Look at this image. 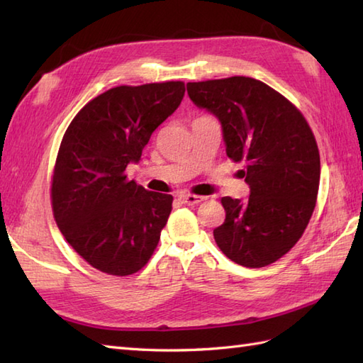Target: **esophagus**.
Instances as JSON below:
<instances>
[{
	"label": "esophagus",
	"mask_w": 363,
	"mask_h": 363,
	"mask_svg": "<svg viewBox=\"0 0 363 363\" xmlns=\"http://www.w3.org/2000/svg\"><path fill=\"white\" fill-rule=\"evenodd\" d=\"M179 199L186 206H195V204H199L201 201H204L206 198L199 196V195H181Z\"/></svg>",
	"instance_id": "34e87169"
}]
</instances>
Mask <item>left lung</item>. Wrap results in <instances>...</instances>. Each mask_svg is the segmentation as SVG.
I'll return each mask as SVG.
<instances>
[{
	"label": "left lung",
	"mask_w": 363,
	"mask_h": 363,
	"mask_svg": "<svg viewBox=\"0 0 363 363\" xmlns=\"http://www.w3.org/2000/svg\"><path fill=\"white\" fill-rule=\"evenodd\" d=\"M196 106L221 121L228 157L250 198H221L225 223L213 238L238 265L262 268L287 254L303 237L317 204L320 151L298 107L265 82L230 76L189 82Z\"/></svg>",
	"instance_id": "1"
}]
</instances>
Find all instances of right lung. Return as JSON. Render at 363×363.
<instances>
[{
	"mask_svg": "<svg viewBox=\"0 0 363 363\" xmlns=\"http://www.w3.org/2000/svg\"><path fill=\"white\" fill-rule=\"evenodd\" d=\"M182 81L118 86L76 113L51 177L52 215L68 245L106 274L142 269L157 248L172 195L129 181L150 137L181 104Z\"/></svg>",
	"mask_w": 363,
	"mask_h": 363,
	"instance_id": "1",
	"label": "right lung"
}]
</instances>
